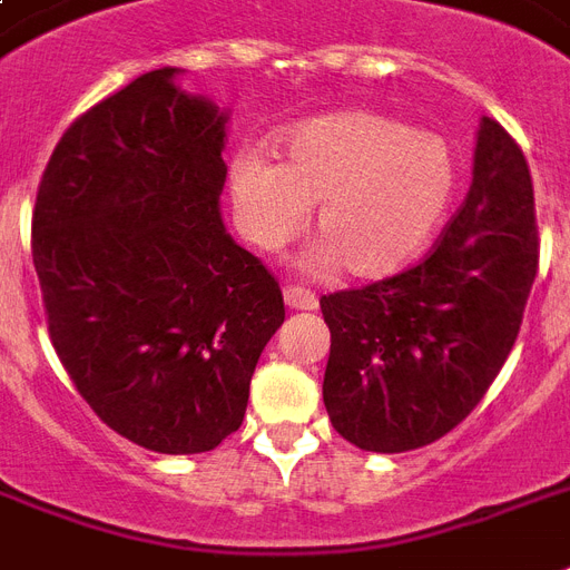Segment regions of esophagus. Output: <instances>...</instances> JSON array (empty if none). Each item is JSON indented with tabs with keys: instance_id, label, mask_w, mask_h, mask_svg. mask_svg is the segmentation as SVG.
<instances>
[{
	"instance_id": "esophagus-1",
	"label": "esophagus",
	"mask_w": 570,
	"mask_h": 570,
	"mask_svg": "<svg viewBox=\"0 0 570 570\" xmlns=\"http://www.w3.org/2000/svg\"><path fill=\"white\" fill-rule=\"evenodd\" d=\"M284 302H286V307H293V311H316V307H320V298H316V293L304 289V286H286Z\"/></svg>"
}]
</instances>
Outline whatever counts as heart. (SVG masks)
<instances>
[{
  "mask_svg": "<svg viewBox=\"0 0 570 570\" xmlns=\"http://www.w3.org/2000/svg\"><path fill=\"white\" fill-rule=\"evenodd\" d=\"M233 218L259 250H277L313 206L316 266L343 263L379 281L414 263L441 227L455 191V156L443 138L375 111H331L277 141V165L245 150L227 171Z\"/></svg>",
  "mask_w": 570,
  "mask_h": 570,
  "instance_id": "obj_1",
  "label": "heart"
}]
</instances>
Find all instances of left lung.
<instances>
[{
	"mask_svg": "<svg viewBox=\"0 0 570 570\" xmlns=\"http://www.w3.org/2000/svg\"><path fill=\"white\" fill-rule=\"evenodd\" d=\"M535 272L530 168L514 138L482 118L473 183L432 254L364 289L322 295L334 429L366 452L420 450L452 432L503 370Z\"/></svg>",
	"mask_w": 570,
	"mask_h": 570,
	"instance_id": "left-lung-1",
	"label": "left lung"
}]
</instances>
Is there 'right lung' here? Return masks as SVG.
<instances>
[{"label": "right lung", "instance_id": "obj_1", "mask_svg": "<svg viewBox=\"0 0 570 570\" xmlns=\"http://www.w3.org/2000/svg\"><path fill=\"white\" fill-rule=\"evenodd\" d=\"M159 67L70 124L31 218L49 337L94 414L165 455L242 425L284 295L222 218L230 111Z\"/></svg>", "mask_w": 570, "mask_h": 570}]
</instances>
